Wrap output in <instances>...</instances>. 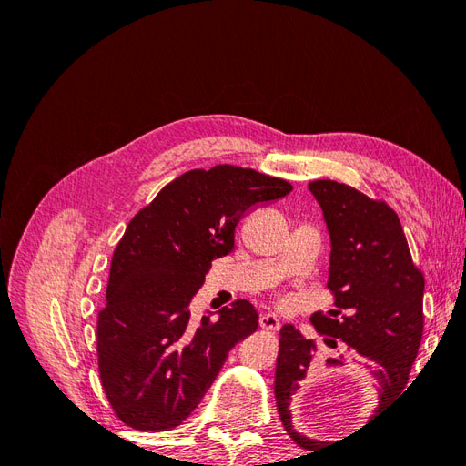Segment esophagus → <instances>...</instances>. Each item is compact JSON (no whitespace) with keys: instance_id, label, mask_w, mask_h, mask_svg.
<instances>
[{"instance_id":"34e87169","label":"esophagus","mask_w":466,"mask_h":466,"mask_svg":"<svg viewBox=\"0 0 466 466\" xmlns=\"http://www.w3.org/2000/svg\"><path fill=\"white\" fill-rule=\"evenodd\" d=\"M258 324H260V329L266 330V332H276V330H279V320H278V317L272 315V313L260 315Z\"/></svg>"}]
</instances>
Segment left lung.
<instances>
[{
	"instance_id": "obj_1",
	"label": "left lung",
	"mask_w": 466,
	"mask_h": 466,
	"mask_svg": "<svg viewBox=\"0 0 466 466\" xmlns=\"http://www.w3.org/2000/svg\"><path fill=\"white\" fill-rule=\"evenodd\" d=\"M313 192L329 225L332 250L329 289L330 315L315 313L311 322L324 344L373 365L380 383L379 408L404 390L418 356L424 330V274L414 264L402 225L385 202L336 180H311ZM315 342L286 324L279 330L274 394L279 420L288 435L307 451L320 447L293 430L289 400L311 365H342V358L319 361Z\"/></svg>"
}]
</instances>
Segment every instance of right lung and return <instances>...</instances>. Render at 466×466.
Masks as SVG:
<instances>
[{
    "mask_svg": "<svg viewBox=\"0 0 466 466\" xmlns=\"http://www.w3.org/2000/svg\"><path fill=\"white\" fill-rule=\"evenodd\" d=\"M293 187L255 168H192L165 185L126 228L110 262L106 305L96 319L103 390L139 431H168L204 399L229 350L258 329L245 299L219 319L190 324L188 305L211 260L229 255L235 228Z\"/></svg>",
    "mask_w": 466,
    "mask_h": 466,
    "instance_id": "1",
    "label": "right lung"
}]
</instances>
